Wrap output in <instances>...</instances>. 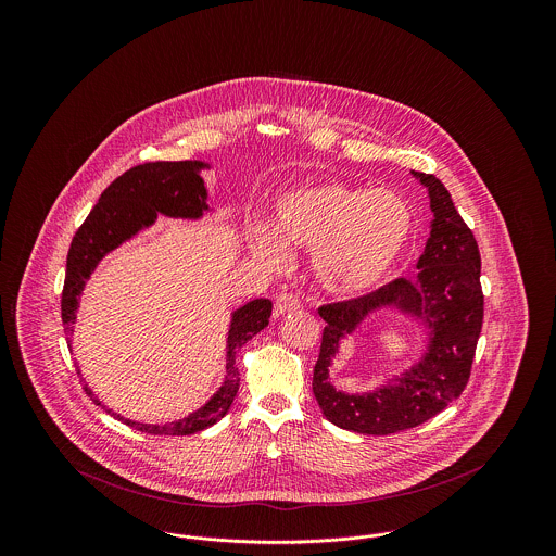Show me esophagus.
Wrapping results in <instances>:
<instances>
[{
  "mask_svg": "<svg viewBox=\"0 0 556 556\" xmlns=\"http://www.w3.org/2000/svg\"><path fill=\"white\" fill-rule=\"evenodd\" d=\"M300 308V300H298V295H293V293H288V291H281L277 298H275V317H283L286 313H291V311H298Z\"/></svg>",
  "mask_w": 556,
  "mask_h": 556,
  "instance_id": "obj_1",
  "label": "esophagus"
}]
</instances>
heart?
I'll return each mask as SVG.
<instances>
[{
	"mask_svg": "<svg viewBox=\"0 0 556 556\" xmlns=\"http://www.w3.org/2000/svg\"><path fill=\"white\" fill-rule=\"evenodd\" d=\"M413 231V211L388 189L327 181L277 200L275 227H252V252L265 265L290 263L288 245L313 250L320 286L336 295L372 290L396 265Z\"/></svg>",
	"mask_w": 556,
	"mask_h": 556,
	"instance_id": "heart-1",
	"label": "heart"
}]
</instances>
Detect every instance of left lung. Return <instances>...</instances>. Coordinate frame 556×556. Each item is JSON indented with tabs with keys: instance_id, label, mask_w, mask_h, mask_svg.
<instances>
[{
	"instance_id": "left-lung-1",
	"label": "left lung",
	"mask_w": 556,
	"mask_h": 556,
	"mask_svg": "<svg viewBox=\"0 0 556 556\" xmlns=\"http://www.w3.org/2000/svg\"><path fill=\"white\" fill-rule=\"evenodd\" d=\"M413 175L431 200V233L417 263L415 279H394L379 290L318 308L323 329L313 392L327 421L369 435H390L433 419L469 383L477 340L483 323V291L479 283L481 256L473 231L454 208L448 189L427 173ZM381 305L424 317L430 327L425 358L397 378L396 387L350 397L328 383V365L341 338Z\"/></svg>"
}]
</instances>
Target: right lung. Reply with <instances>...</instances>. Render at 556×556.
<instances>
[{"mask_svg": "<svg viewBox=\"0 0 556 556\" xmlns=\"http://www.w3.org/2000/svg\"><path fill=\"white\" fill-rule=\"evenodd\" d=\"M202 162H146L137 164L114 179L100 195V202L89 212L71 243L66 256V277L62 290V323L66 333H73V323L77 318L79 295L91 270L106 256L110 250L118 248L125 239L132 238L139 229L152 225L160 214L179 216V218H198L208 211L206 187L200 177ZM273 313L270 300H252L233 313L229 338H227V375L220 390L193 415L181 421L168 425L137 424L123 419L112 413V417L152 435H189L216 424L227 415L238 396L239 370L236 367V354L239 348L261 333L268 325ZM79 369V367H77ZM80 377V370H79ZM83 381V377H80ZM87 396L98 406L106 408L100 397L87 386L83 388Z\"/></svg>", "mask_w": 556, "mask_h": 556, "instance_id": "1", "label": "right lung"}]
</instances>
